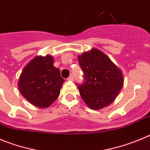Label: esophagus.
I'll use <instances>...</instances> for the list:
<instances>
[{"label": "esophagus", "mask_w": 150, "mask_h": 150, "mask_svg": "<svg viewBox=\"0 0 150 150\" xmlns=\"http://www.w3.org/2000/svg\"><path fill=\"white\" fill-rule=\"evenodd\" d=\"M67 80H68V81H73V76H72V75H70V76L67 78Z\"/></svg>", "instance_id": "esophagus-1"}]
</instances>
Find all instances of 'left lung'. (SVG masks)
Listing matches in <instances>:
<instances>
[{"instance_id":"8db88e82","label":"left lung","mask_w":150,"mask_h":150,"mask_svg":"<svg viewBox=\"0 0 150 150\" xmlns=\"http://www.w3.org/2000/svg\"><path fill=\"white\" fill-rule=\"evenodd\" d=\"M85 81L78 85L82 99L92 110L111 104L124 85L122 72L108 56L98 49H92L78 56Z\"/></svg>"}]
</instances>
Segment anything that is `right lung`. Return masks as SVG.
Listing matches in <instances>:
<instances>
[{
    "mask_svg": "<svg viewBox=\"0 0 150 150\" xmlns=\"http://www.w3.org/2000/svg\"><path fill=\"white\" fill-rule=\"evenodd\" d=\"M52 56H36L23 69L18 86L22 96L39 108H47L58 98L64 82L54 67Z\"/></svg>",
    "mask_w": 150,
    "mask_h": 150,
    "instance_id": "1",
    "label": "right lung"
}]
</instances>
